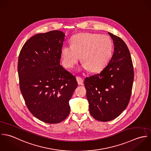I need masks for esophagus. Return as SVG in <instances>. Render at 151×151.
<instances>
[{
	"instance_id": "1",
	"label": "esophagus",
	"mask_w": 151,
	"mask_h": 151,
	"mask_svg": "<svg viewBox=\"0 0 151 151\" xmlns=\"http://www.w3.org/2000/svg\"><path fill=\"white\" fill-rule=\"evenodd\" d=\"M76 80L79 85H82L83 84V80L81 77L76 76Z\"/></svg>"
}]
</instances>
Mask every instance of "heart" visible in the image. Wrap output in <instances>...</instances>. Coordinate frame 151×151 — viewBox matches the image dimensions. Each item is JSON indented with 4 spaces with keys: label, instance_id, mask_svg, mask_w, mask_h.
Wrapping results in <instances>:
<instances>
[{
    "label": "heart",
    "instance_id": "obj_1",
    "mask_svg": "<svg viewBox=\"0 0 151 151\" xmlns=\"http://www.w3.org/2000/svg\"><path fill=\"white\" fill-rule=\"evenodd\" d=\"M72 45H65L61 50L63 65L73 68L81 56L82 68L91 72L102 70L109 63L113 51V43L106 35L95 33H81L73 36Z\"/></svg>",
    "mask_w": 151,
    "mask_h": 151
}]
</instances>
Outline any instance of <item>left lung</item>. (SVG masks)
I'll list each match as a JSON object with an SVG mask.
<instances>
[{
  "label": "left lung",
  "instance_id": "left-lung-1",
  "mask_svg": "<svg viewBox=\"0 0 151 151\" xmlns=\"http://www.w3.org/2000/svg\"><path fill=\"white\" fill-rule=\"evenodd\" d=\"M109 34L114 45L111 60L100 73L87 77L84 81L91 116L103 122L115 119L127 108L134 78L126 44L120 37Z\"/></svg>",
  "mask_w": 151,
  "mask_h": 151
}]
</instances>
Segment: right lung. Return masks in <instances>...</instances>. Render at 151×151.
<instances>
[{
	"label": "right lung",
	"instance_id": "1",
	"mask_svg": "<svg viewBox=\"0 0 151 151\" xmlns=\"http://www.w3.org/2000/svg\"><path fill=\"white\" fill-rule=\"evenodd\" d=\"M65 34H37L22 47L18 60L20 88L32 114L57 124L69 114V101L78 86L76 78L60 65Z\"/></svg>",
	"mask_w": 151,
	"mask_h": 151
}]
</instances>
